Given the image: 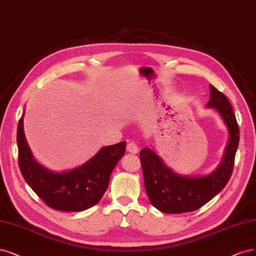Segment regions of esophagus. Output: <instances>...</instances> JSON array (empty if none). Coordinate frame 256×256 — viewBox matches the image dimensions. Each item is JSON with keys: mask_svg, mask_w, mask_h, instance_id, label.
Instances as JSON below:
<instances>
[{"mask_svg": "<svg viewBox=\"0 0 256 256\" xmlns=\"http://www.w3.org/2000/svg\"><path fill=\"white\" fill-rule=\"evenodd\" d=\"M127 150L131 154H138V147L134 142H130L127 145Z\"/></svg>", "mask_w": 256, "mask_h": 256, "instance_id": "esophagus-1", "label": "esophagus"}]
</instances>
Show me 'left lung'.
Listing matches in <instances>:
<instances>
[{"label": "left lung", "mask_w": 256, "mask_h": 256, "mask_svg": "<svg viewBox=\"0 0 256 256\" xmlns=\"http://www.w3.org/2000/svg\"><path fill=\"white\" fill-rule=\"evenodd\" d=\"M210 92L206 106L219 112L228 130L224 154L215 170L200 177L181 176L167 167L150 148H144L140 152L148 198L163 213L180 214L200 208L222 192L231 178L240 143V128L226 96L212 84Z\"/></svg>", "instance_id": "1"}]
</instances>
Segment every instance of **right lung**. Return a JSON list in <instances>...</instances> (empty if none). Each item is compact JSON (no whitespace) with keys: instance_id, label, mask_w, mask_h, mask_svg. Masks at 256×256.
I'll use <instances>...</instances> for the list:
<instances>
[{"instance_id":"obj_1","label":"right lung","mask_w":256,"mask_h":256,"mask_svg":"<svg viewBox=\"0 0 256 256\" xmlns=\"http://www.w3.org/2000/svg\"><path fill=\"white\" fill-rule=\"evenodd\" d=\"M23 116L19 120L16 143L19 167L25 181L50 208L80 212L98 204L108 188L110 176L122 156L126 142L104 146L89 161L74 170L52 172L34 160L23 130Z\"/></svg>"}]
</instances>
